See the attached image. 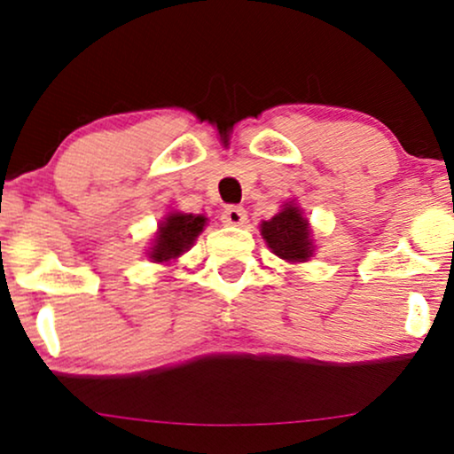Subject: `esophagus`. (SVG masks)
<instances>
[{
  "label": "esophagus",
  "instance_id": "esophagus-1",
  "mask_svg": "<svg viewBox=\"0 0 454 454\" xmlns=\"http://www.w3.org/2000/svg\"><path fill=\"white\" fill-rule=\"evenodd\" d=\"M222 222L226 226H243L247 222V213H245L243 207H226L222 213Z\"/></svg>",
  "mask_w": 454,
  "mask_h": 454
}]
</instances>
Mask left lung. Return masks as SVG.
I'll return each mask as SVG.
<instances>
[{
	"instance_id": "left-lung-1",
	"label": "left lung",
	"mask_w": 454,
	"mask_h": 454,
	"mask_svg": "<svg viewBox=\"0 0 454 454\" xmlns=\"http://www.w3.org/2000/svg\"><path fill=\"white\" fill-rule=\"evenodd\" d=\"M260 232H262V239L267 241L270 252L288 262H305L314 254L309 222L293 202L284 205V209L269 222L260 223Z\"/></svg>"
}]
</instances>
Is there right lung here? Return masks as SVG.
Masks as SVG:
<instances>
[{"label":"right lung","instance_id":"1","mask_svg":"<svg viewBox=\"0 0 454 454\" xmlns=\"http://www.w3.org/2000/svg\"><path fill=\"white\" fill-rule=\"evenodd\" d=\"M207 217L192 215V213L173 211L160 223L153 245L149 247V258L153 262H170L187 252L196 241L198 234L205 228Z\"/></svg>","mask_w":454,"mask_h":454}]
</instances>
